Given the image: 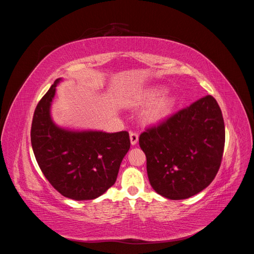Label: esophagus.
Instances as JSON below:
<instances>
[{
  "instance_id": "34e87169",
  "label": "esophagus",
  "mask_w": 254,
  "mask_h": 254,
  "mask_svg": "<svg viewBox=\"0 0 254 254\" xmlns=\"http://www.w3.org/2000/svg\"><path fill=\"white\" fill-rule=\"evenodd\" d=\"M137 141H139V134L133 131L130 132V142H131V145H135Z\"/></svg>"
}]
</instances>
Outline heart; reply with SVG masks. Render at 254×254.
<instances>
[{
  "instance_id": "heart-1",
  "label": "heart",
  "mask_w": 254,
  "mask_h": 254,
  "mask_svg": "<svg viewBox=\"0 0 254 254\" xmlns=\"http://www.w3.org/2000/svg\"><path fill=\"white\" fill-rule=\"evenodd\" d=\"M161 87H153L143 91L137 99L139 105L150 106L145 111V119L149 123H158L170 117L174 111L177 99L173 94L165 93Z\"/></svg>"
}]
</instances>
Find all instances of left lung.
<instances>
[{
    "instance_id": "8db88e82",
    "label": "left lung",
    "mask_w": 254,
    "mask_h": 254,
    "mask_svg": "<svg viewBox=\"0 0 254 254\" xmlns=\"http://www.w3.org/2000/svg\"><path fill=\"white\" fill-rule=\"evenodd\" d=\"M139 143L158 194L181 200L200 193L216 176L224 153L225 123L216 99H198L141 133Z\"/></svg>"
}]
</instances>
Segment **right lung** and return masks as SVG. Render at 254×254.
Wrapping results in <instances>:
<instances>
[{"instance_id":"right-lung-1","label":"right lung","mask_w":254,"mask_h":254,"mask_svg":"<svg viewBox=\"0 0 254 254\" xmlns=\"http://www.w3.org/2000/svg\"><path fill=\"white\" fill-rule=\"evenodd\" d=\"M52 84L38 103L30 140L45 178L61 195L74 200H91L117 181L123 159L130 148L129 133L60 127L51 115L56 87Z\"/></svg>"}]
</instances>
